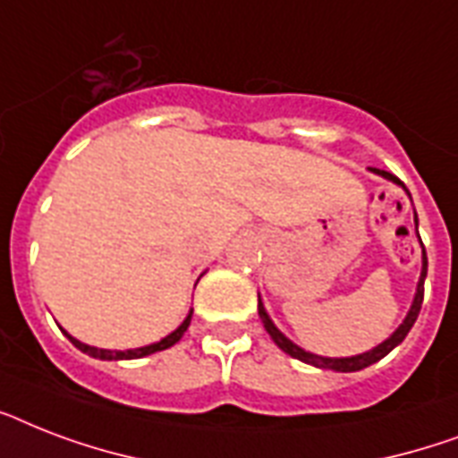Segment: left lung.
<instances>
[{"mask_svg":"<svg viewBox=\"0 0 458 458\" xmlns=\"http://www.w3.org/2000/svg\"><path fill=\"white\" fill-rule=\"evenodd\" d=\"M373 171L377 173V175H383V178L392 180V182H397V185H402V180L394 178L392 173L387 171H380V168H373ZM404 187V185H402ZM406 190V187H404ZM409 192V190H406ZM416 230H419V218H416ZM428 276V257H426V250H423V271H420V283H419V290H416V300H413L411 304V311H409V316L404 318V323L394 330V335H392L390 340H385L383 344H377L376 349H370V352H366V354H359V356H349V359H326V356H316V354H309V352H304V349H300L294 342H290L285 337V335L280 333L278 327L273 326V320L268 318V313H266L264 304H261V300H259V316H261V320H264V327L268 330V335L273 337V342L278 344L285 354L294 356V359H300V361L304 363H313V366H318V369H327V370H340V373H352V370H361L366 369V366H370V363L380 361L383 356H387L392 352V349L397 347L399 342L404 340L406 335H409V330L413 327V323H416V318H419L420 313V304H423V280H426Z\"/></svg>","mask_w":458,"mask_h":458,"instance_id":"1","label":"left lung"}]
</instances>
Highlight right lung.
Here are the masks:
<instances>
[{
  "label": "right lung",
  "instance_id": "obj_1",
  "mask_svg": "<svg viewBox=\"0 0 458 458\" xmlns=\"http://www.w3.org/2000/svg\"><path fill=\"white\" fill-rule=\"evenodd\" d=\"M190 320H192V311H190V316L182 320V326H180L178 330H173L171 335H165L161 342H154V344H149V347L128 349V352H109V349L89 347V344H82V342H78L75 337H71V335H68V340L73 342L75 347L81 349V352H85V354H89V356H95V359H102V361H118V359H142V356H149V354H154V352H161V349L173 347V344H175V342L182 337V333H185L187 326H190Z\"/></svg>",
  "mask_w": 458,
  "mask_h": 458
}]
</instances>
